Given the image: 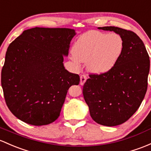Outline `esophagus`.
Listing matches in <instances>:
<instances>
[{
    "label": "esophagus",
    "instance_id": "1",
    "mask_svg": "<svg viewBox=\"0 0 151 151\" xmlns=\"http://www.w3.org/2000/svg\"><path fill=\"white\" fill-rule=\"evenodd\" d=\"M80 79H81V80H80V84L81 86H83L84 83H85L86 81L87 77L85 75H82V76H81Z\"/></svg>",
    "mask_w": 151,
    "mask_h": 151
}]
</instances>
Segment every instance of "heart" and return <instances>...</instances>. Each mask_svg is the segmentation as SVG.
I'll use <instances>...</instances> for the list:
<instances>
[{
    "instance_id": "obj_1",
    "label": "heart",
    "mask_w": 151,
    "mask_h": 151,
    "mask_svg": "<svg viewBox=\"0 0 151 151\" xmlns=\"http://www.w3.org/2000/svg\"><path fill=\"white\" fill-rule=\"evenodd\" d=\"M124 48L122 38L116 33L90 31L74 44L71 60L76 68L86 63L87 70L95 75L109 72L119 60Z\"/></svg>"
}]
</instances>
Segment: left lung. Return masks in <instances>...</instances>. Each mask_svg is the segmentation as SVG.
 Masks as SVG:
<instances>
[{
	"instance_id": "8db88e82",
	"label": "left lung",
	"mask_w": 151,
	"mask_h": 151,
	"mask_svg": "<svg viewBox=\"0 0 151 151\" xmlns=\"http://www.w3.org/2000/svg\"><path fill=\"white\" fill-rule=\"evenodd\" d=\"M98 29L119 35L124 48L109 72L89 75L83 93L92 119L101 125L113 127L128 120L140 107L147 91L150 58L133 32L115 27Z\"/></svg>"
}]
</instances>
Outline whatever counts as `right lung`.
I'll return each mask as SVG.
<instances>
[{
    "label": "right lung",
    "mask_w": 151,
    "mask_h": 151,
    "mask_svg": "<svg viewBox=\"0 0 151 151\" xmlns=\"http://www.w3.org/2000/svg\"><path fill=\"white\" fill-rule=\"evenodd\" d=\"M76 35L71 29L35 27L10 44L1 86L6 104L18 119L41 126L60 116L69 88L80 81L63 64Z\"/></svg>",
    "instance_id": "1"
}]
</instances>
